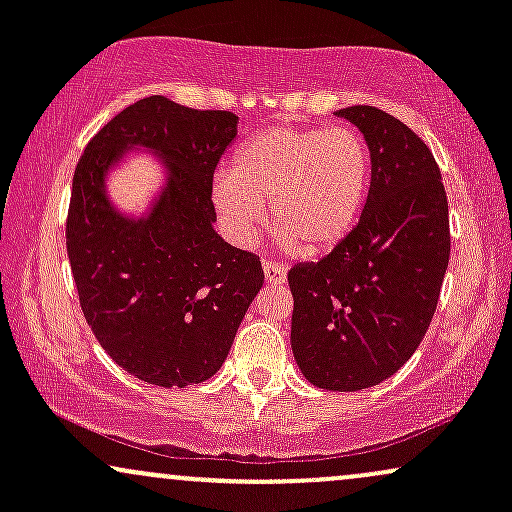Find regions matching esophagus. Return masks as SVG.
Here are the masks:
<instances>
[{"mask_svg":"<svg viewBox=\"0 0 512 512\" xmlns=\"http://www.w3.org/2000/svg\"><path fill=\"white\" fill-rule=\"evenodd\" d=\"M262 267H264V276H267L269 284H284V281H286V264L264 260Z\"/></svg>","mask_w":512,"mask_h":512,"instance_id":"obj_1","label":"esophagus"}]
</instances>
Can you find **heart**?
Masks as SVG:
<instances>
[{"instance_id":"obj_1","label":"heart","mask_w":512,"mask_h":512,"mask_svg":"<svg viewBox=\"0 0 512 512\" xmlns=\"http://www.w3.org/2000/svg\"><path fill=\"white\" fill-rule=\"evenodd\" d=\"M370 185L368 142L351 127L276 125L238 149L214 180V207L240 243L260 233L272 204L276 236L305 255L332 250L361 216Z\"/></svg>"}]
</instances>
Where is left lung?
Listing matches in <instances>:
<instances>
[{
	"instance_id": "1",
	"label": "left lung",
	"mask_w": 512,
	"mask_h": 512,
	"mask_svg": "<svg viewBox=\"0 0 512 512\" xmlns=\"http://www.w3.org/2000/svg\"><path fill=\"white\" fill-rule=\"evenodd\" d=\"M337 115L366 137L370 190L330 255L291 267V349L315 387L356 392L419 349L448 269L450 216L436 158L414 129L373 105Z\"/></svg>"
}]
</instances>
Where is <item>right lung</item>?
<instances>
[{
    "instance_id": "obj_1",
    "label": "right lung",
    "mask_w": 512,
    "mask_h": 512,
    "mask_svg": "<svg viewBox=\"0 0 512 512\" xmlns=\"http://www.w3.org/2000/svg\"><path fill=\"white\" fill-rule=\"evenodd\" d=\"M236 122L228 110L149 96L117 113L76 163L67 255L81 310L108 356L144 383L209 380L264 284L260 257L211 226L214 170ZM129 145L158 150L171 168L155 211L139 222L117 215L102 190L104 170Z\"/></svg>"
}]
</instances>
